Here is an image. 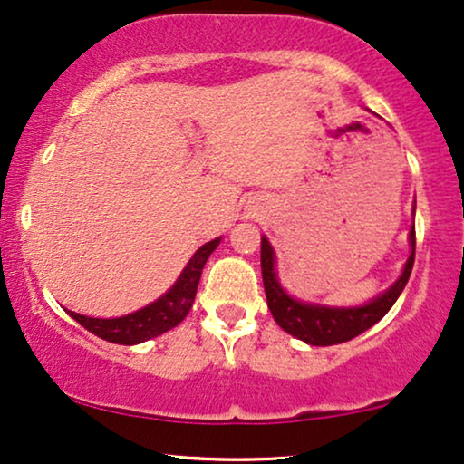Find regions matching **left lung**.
<instances>
[{
	"instance_id": "8db88e82",
	"label": "left lung",
	"mask_w": 464,
	"mask_h": 464,
	"mask_svg": "<svg viewBox=\"0 0 464 464\" xmlns=\"http://www.w3.org/2000/svg\"><path fill=\"white\" fill-rule=\"evenodd\" d=\"M410 257L403 266L401 275L382 294L372 297L370 302L361 304V306H325V304L302 302L291 295L289 291H285L276 275V253L272 249L270 240L262 237V278L270 313L278 323V327L310 346H334L357 338L359 334L376 325L389 313L397 297L401 295L405 285H408L416 253L414 226L410 230Z\"/></svg>"
}]
</instances>
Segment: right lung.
Here are the masks:
<instances>
[{
	"mask_svg": "<svg viewBox=\"0 0 464 464\" xmlns=\"http://www.w3.org/2000/svg\"><path fill=\"white\" fill-rule=\"evenodd\" d=\"M221 243L219 238L208 240L194 253L186 268L181 270L179 278H177L173 287L167 294L158 297L156 302L148 304V306L135 310V313L116 316V319H94V316H84L67 310V314L80 323L88 332L99 335L101 340L113 342V344H141L156 335H162L169 329L186 319V314L192 308L196 289H198L202 268H205L207 259L211 253L218 249Z\"/></svg>",
	"mask_w": 464,
	"mask_h": 464,
	"instance_id": "obj_1",
	"label": "right lung"
}]
</instances>
